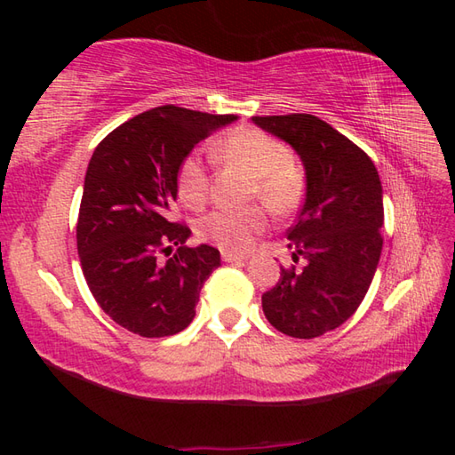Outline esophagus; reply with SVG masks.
<instances>
[{"label": "esophagus", "mask_w": 455, "mask_h": 455, "mask_svg": "<svg viewBox=\"0 0 455 455\" xmlns=\"http://www.w3.org/2000/svg\"><path fill=\"white\" fill-rule=\"evenodd\" d=\"M222 260H227V263H241L246 257L244 255H238V252H230V251H222Z\"/></svg>", "instance_id": "1"}]
</instances>
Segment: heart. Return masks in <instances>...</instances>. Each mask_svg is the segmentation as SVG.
Masks as SVG:
<instances>
[{
	"instance_id": "heart-1",
	"label": "heart",
	"mask_w": 455,
	"mask_h": 455,
	"mask_svg": "<svg viewBox=\"0 0 455 455\" xmlns=\"http://www.w3.org/2000/svg\"><path fill=\"white\" fill-rule=\"evenodd\" d=\"M220 163L241 168L252 176L251 198H260L276 214L299 209L307 190L301 164L292 160L291 148L279 138L255 126H236L214 144ZM209 171L198 152L182 158L176 171V192L190 209H200L209 198ZM267 225L263 206L244 211H212L198 220L196 233L225 251H246Z\"/></svg>"
}]
</instances>
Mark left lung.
Returning a JSON list of instances; mask_svg holds the SVG:
<instances>
[{
  "instance_id": "8db88e82",
  "label": "left lung",
  "mask_w": 455,
  "mask_h": 455,
  "mask_svg": "<svg viewBox=\"0 0 455 455\" xmlns=\"http://www.w3.org/2000/svg\"><path fill=\"white\" fill-rule=\"evenodd\" d=\"M305 164L307 196L287 230L292 263L263 292V311L281 333L313 339L343 325L363 301L381 257L383 196L373 160L313 114L255 116Z\"/></svg>"
}]
</instances>
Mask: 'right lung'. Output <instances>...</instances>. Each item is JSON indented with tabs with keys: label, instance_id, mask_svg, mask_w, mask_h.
<instances>
[{
	"label": "right lung",
	"instance_id": "obj_1",
	"mask_svg": "<svg viewBox=\"0 0 455 455\" xmlns=\"http://www.w3.org/2000/svg\"><path fill=\"white\" fill-rule=\"evenodd\" d=\"M233 120L158 106L112 130L92 154L76 225L80 265L102 311L136 335L187 329L200 289L220 265L214 246H184L190 228L171 219V204L182 158ZM172 245L180 246L174 256Z\"/></svg>",
	"mask_w": 455,
	"mask_h": 455
}]
</instances>
